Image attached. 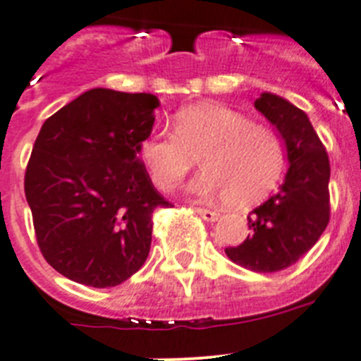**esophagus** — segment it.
<instances>
[{
    "label": "esophagus",
    "mask_w": 361,
    "mask_h": 361,
    "mask_svg": "<svg viewBox=\"0 0 361 361\" xmlns=\"http://www.w3.org/2000/svg\"><path fill=\"white\" fill-rule=\"evenodd\" d=\"M196 212L200 214V216L203 217L204 221H217V219H219V214L214 212V210L203 209V207H196Z\"/></svg>",
    "instance_id": "obj_1"
}]
</instances>
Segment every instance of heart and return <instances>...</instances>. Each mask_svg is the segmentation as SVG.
I'll use <instances>...</instances> for the list:
<instances>
[{
	"label": "heart",
	"instance_id": "heart-1",
	"mask_svg": "<svg viewBox=\"0 0 361 361\" xmlns=\"http://www.w3.org/2000/svg\"><path fill=\"white\" fill-rule=\"evenodd\" d=\"M201 157L204 173L188 190L225 197L232 207L264 200L282 176L286 149L275 129L221 104L190 106L174 116V133L157 131L140 144V158L160 190H173Z\"/></svg>",
	"mask_w": 361,
	"mask_h": 361
}]
</instances>
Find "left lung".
<instances>
[{"mask_svg": "<svg viewBox=\"0 0 361 361\" xmlns=\"http://www.w3.org/2000/svg\"><path fill=\"white\" fill-rule=\"evenodd\" d=\"M281 133L288 151V174L279 192L248 216L250 233L225 253L235 264L274 274L295 264L320 239L329 223V158L302 109L274 93L255 100Z\"/></svg>", "mask_w": 361, "mask_h": 361, "instance_id": "1", "label": "left lung"}]
</instances>
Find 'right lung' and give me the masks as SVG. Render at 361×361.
Returning a JSON list of instances; mask_svg holds the SVG:
<instances>
[{
  "label": "right lung",
  "mask_w": 361,
  "mask_h": 361,
  "mask_svg": "<svg viewBox=\"0 0 361 361\" xmlns=\"http://www.w3.org/2000/svg\"><path fill=\"white\" fill-rule=\"evenodd\" d=\"M160 100L93 87L47 120L25 173L43 257L70 281L111 288L151 250L152 212L169 207L138 158Z\"/></svg>",
  "instance_id": "right-lung-1"
}]
</instances>
